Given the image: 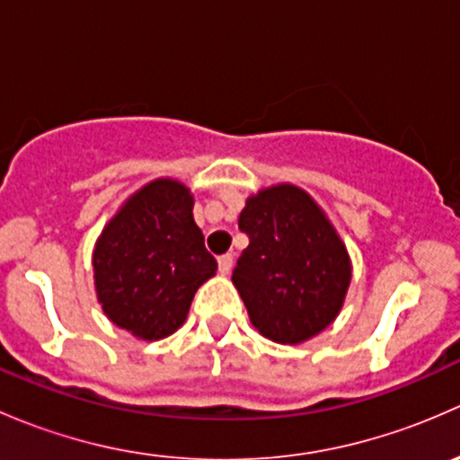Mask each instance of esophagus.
<instances>
[{
    "instance_id": "esophagus-1",
    "label": "esophagus",
    "mask_w": 460,
    "mask_h": 460,
    "mask_svg": "<svg viewBox=\"0 0 460 460\" xmlns=\"http://www.w3.org/2000/svg\"><path fill=\"white\" fill-rule=\"evenodd\" d=\"M231 267H234V256H231V253H225V256L217 258V269H220V273H229Z\"/></svg>"
}]
</instances>
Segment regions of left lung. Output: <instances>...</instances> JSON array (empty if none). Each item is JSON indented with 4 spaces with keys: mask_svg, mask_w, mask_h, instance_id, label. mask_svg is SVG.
<instances>
[{
    "mask_svg": "<svg viewBox=\"0 0 460 460\" xmlns=\"http://www.w3.org/2000/svg\"><path fill=\"white\" fill-rule=\"evenodd\" d=\"M238 226L249 247L231 280L253 327L269 341L296 345L332 324L351 262L318 204L294 184H278L249 198Z\"/></svg>",
    "mask_w": 460,
    "mask_h": 460,
    "instance_id": "obj_1",
    "label": "left lung"
}]
</instances>
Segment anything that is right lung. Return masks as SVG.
Listing matches in <instances>:
<instances>
[{"label":"right lung","mask_w":460,"mask_h":460,"mask_svg":"<svg viewBox=\"0 0 460 460\" xmlns=\"http://www.w3.org/2000/svg\"><path fill=\"white\" fill-rule=\"evenodd\" d=\"M216 269L193 222L191 193L175 180H155L128 198L93 252L102 309L142 341L173 333Z\"/></svg>","instance_id":"1"}]
</instances>
